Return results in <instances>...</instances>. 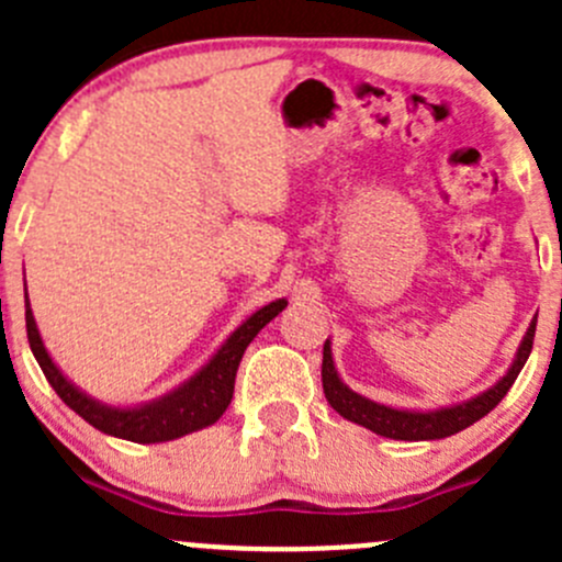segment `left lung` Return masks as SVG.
<instances>
[{
	"mask_svg": "<svg viewBox=\"0 0 562 562\" xmlns=\"http://www.w3.org/2000/svg\"><path fill=\"white\" fill-rule=\"evenodd\" d=\"M532 337H536V317L527 326L522 342H519L514 361L508 364L506 375L497 383H492L490 389H484L481 394L470 396V400L454 402V405H440L429 407V411H413V407H391L383 402L370 400V396H361L359 391H353L348 383L339 378L337 367H334L331 356V339H326L323 345V394H326L328 405L339 413L348 422L359 424V427L370 429V432L383 435L391 440H440L451 438V435L462 432L470 424H475L479 418H484L503 396L508 394L512 383L517 381V375L522 372L527 356L532 350Z\"/></svg>",
	"mask_w": 562,
	"mask_h": 562,
	"instance_id": "1",
	"label": "left lung"
}]
</instances>
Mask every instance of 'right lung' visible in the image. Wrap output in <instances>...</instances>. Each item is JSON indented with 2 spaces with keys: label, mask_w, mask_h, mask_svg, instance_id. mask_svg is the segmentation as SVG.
Returning <instances> with one entry per match:
<instances>
[{
  "label": "right lung",
  "mask_w": 562,
  "mask_h": 562,
  "mask_svg": "<svg viewBox=\"0 0 562 562\" xmlns=\"http://www.w3.org/2000/svg\"><path fill=\"white\" fill-rule=\"evenodd\" d=\"M26 337L35 353L40 370L48 378L56 394L61 396L70 411H76L83 422L92 424L100 432L111 438L133 440V443H166V440L184 438V435L206 429L225 413V407L234 400V383L239 361L245 356L247 345L258 337L260 328L288 307L285 299H274L266 307L255 310L247 321H241L234 331L228 334L223 345L209 356L203 367H198L184 383L166 391L162 396L138 405H108L98 396L87 394L81 386L70 381L50 359L30 307V293H26Z\"/></svg>",
  "instance_id": "add662e5"
}]
</instances>
